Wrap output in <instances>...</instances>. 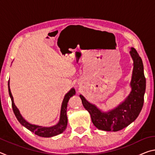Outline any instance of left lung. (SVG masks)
Masks as SVG:
<instances>
[{
	"label": "left lung",
	"instance_id": "1",
	"mask_svg": "<svg viewBox=\"0 0 155 155\" xmlns=\"http://www.w3.org/2000/svg\"><path fill=\"white\" fill-rule=\"evenodd\" d=\"M130 56L133 60V70L130 81L131 91L124 102L109 112H103L82 95L80 98L85 109L90 113L94 125L100 130L118 131L134 122L143 105L146 91V78L142 60L134 48H131Z\"/></svg>",
	"mask_w": 155,
	"mask_h": 155
}]
</instances>
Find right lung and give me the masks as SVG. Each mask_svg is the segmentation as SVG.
Returning <instances> with one entry per match:
<instances>
[{
    "label": "right lung",
    "instance_id": "right-lung-1",
    "mask_svg": "<svg viewBox=\"0 0 155 155\" xmlns=\"http://www.w3.org/2000/svg\"><path fill=\"white\" fill-rule=\"evenodd\" d=\"M8 90H9V94L10 98H11V100H12V109H13V111H14L15 117H16L18 122H19L21 124L24 126L25 128H27V129L31 131V132L34 133L35 135L40 136V137H51L59 134H61V133H63L65 130V128H66L67 124H68V117H67V113H66L68 103V101H69V99L71 98L72 96L75 95L76 91H75L74 88H72L71 90H70L65 95L64 101H63L62 104H61L59 121L56 125L52 126V127H40V126L31 124L30 123H28V122L26 121L20 114L19 110H18L16 106L15 105L14 102V98H13L11 90H10V87H9V81H8Z\"/></svg>",
    "mask_w": 155,
    "mask_h": 155
}]
</instances>
